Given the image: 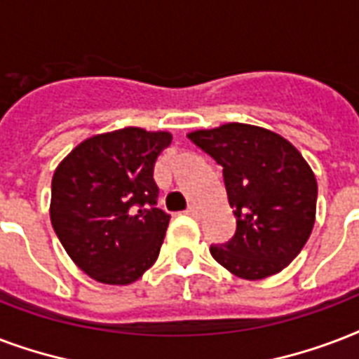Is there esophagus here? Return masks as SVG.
I'll list each match as a JSON object with an SVG mask.
<instances>
[{"instance_id":"esophagus-1","label":"esophagus","mask_w":359,"mask_h":359,"mask_svg":"<svg viewBox=\"0 0 359 359\" xmlns=\"http://www.w3.org/2000/svg\"><path fill=\"white\" fill-rule=\"evenodd\" d=\"M187 213L191 217H198V208H196V205H189Z\"/></svg>"}]
</instances>
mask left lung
<instances>
[{
    "label": "left lung",
    "mask_w": 359,
    "mask_h": 359,
    "mask_svg": "<svg viewBox=\"0 0 359 359\" xmlns=\"http://www.w3.org/2000/svg\"><path fill=\"white\" fill-rule=\"evenodd\" d=\"M189 138L223 166L234 238L211 257L247 280L275 275L298 257L316 219L315 172L290 142L247 123L198 129Z\"/></svg>",
    "instance_id": "obj_1"
}]
</instances>
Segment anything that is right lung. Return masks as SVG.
Returning a JSON list of instances; mask_svg holds the SVG:
<instances>
[{
	"mask_svg": "<svg viewBox=\"0 0 359 359\" xmlns=\"http://www.w3.org/2000/svg\"><path fill=\"white\" fill-rule=\"evenodd\" d=\"M168 130L123 127L73 148L52 177L50 221L61 245L102 285L135 283L159 257L170 215L155 208V161Z\"/></svg>",
	"mask_w": 359,
	"mask_h": 359,
	"instance_id": "1",
	"label": "right lung"
}]
</instances>
